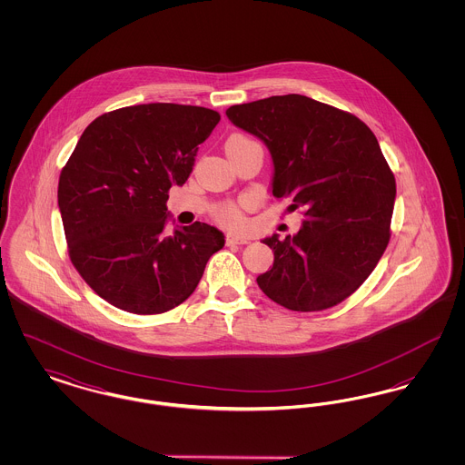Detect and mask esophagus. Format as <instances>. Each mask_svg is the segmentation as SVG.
Wrapping results in <instances>:
<instances>
[{"label": "esophagus", "mask_w": 465, "mask_h": 465, "mask_svg": "<svg viewBox=\"0 0 465 465\" xmlns=\"http://www.w3.org/2000/svg\"><path fill=\"white\" fill-rule=\"evenodd\" d=\"M242 243H249V239L235 237V235H226V245H242Z\"/></svg>", "instance_id": "34e87169"}]
</instances>
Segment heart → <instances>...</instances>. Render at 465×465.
<instances>
[{"label": "heart", "mask_w": 465, "mask_h": 465, "mask_svg": "<svg viewBox=\"0 0 465 465\" xmlns=\"http://www.w3.org/2000/svg\"><path fill=\"white\" fill-rule=\"evenodd\" d=\"M232 137H243V135H232ZM214 218L232 230H241L245 224L242 203L226 202V203L218 205L214 209Z\"/></svg>", "instance_id": "1"}]
</instances>
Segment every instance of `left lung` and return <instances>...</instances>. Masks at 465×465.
<instances>
[{"label":"left lung","mask_w":465,"mask_h":465,"mask_svg":"<svg viewBox=\"0 0 465 465\" xmlns=\"http://www.w3.org/2000/svg\"><path fill=\"white\" fill-rule=\"evenodd\" d=\"M273 158L272 193L303 209L302 230L263 243L273 266L256 281L294 312L331 309L370 277L391 241L396 179L375 134L349 111L300 94L226 110Z\"/></svg>","instance_id":"8db88e82"}]
</instances>
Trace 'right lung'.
Listing matches in <instances>:
<instances>
[{
    "label": "right lung",
    "mask_w": 465,
    "mask_h": 465,
    "mask_svg": "<svg viewBox=\"0 0 465 465\" xmlns=\"http://www.w3.org/2000/svg\"><path fill=\"white\" fill-rule=\"evenodd\" d=\"M200 106L152 103L97 116L59 177L69 260L113 307L139 315L181 305L224 245L195 222L165 235L173 184H184L200 143L220 122Z\"/></svg>",
    "instance_id": "add662e5"
}]
</instances>
